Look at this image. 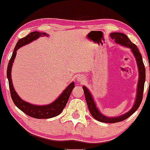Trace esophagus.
I'll return each mask as SVG.
<instances>
[{"label":"esophagus","instance_id":"obj_1","mask_svg":"<svg viewBox=\"0 0 150 150\" xmlns=\"http://www.w3.org/2000/svg\"><path fill=\"white\" fill-rule=\"evenodd\" d=\"M79 81H80L83 82V81H85V79H84V77H80Z\"/></svg>","mask_w":150,"mask_h":150}]
</instances>
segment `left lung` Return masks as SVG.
<instances>
[{"mask_svg":"<svg viewBox=\"0 0 150 150\" xmlns=\"http://www.w3.org/2000/svg\"><path fill=\"white\" fill-rule=\"evenodd\" d=\"M110 38L113 40L116 43L120 44L123 46L127 47L131 49L132 52H133L134 57H135L136 61H137V66H138L139 69V81L138 85H137V98H136L134 105L132 108L129 110V112H126L124 115L119 116V117H108L106 116L102 115L99 110H98L96 106L95 105L93 98H92L90 92L87 89L86 87L83 86L84 95H85L87 105H88V110L90 111L91 115L93 116L96 120L100 121L102 122H107V123H115V122H121V121L125 120L127 117H129L132 114H133L136 110L138 109L140 105L141 102L142 100L143 91H144V81H145V68H144V63H143L142 55L139 52L138 48L134 44L129 40L127 38V35L121 33H113L110 34Z\"/></svg>","mask_w":150,"mask_h":150,"instance_id":"1","label":"left lung"}]
</instances>
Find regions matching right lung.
I'll return each instance as SVG.
<instances>
[{
    "instance_id": "right-lung-1",
    "label": "right lung",
    "mask_w": 150,
    "mask_h": 150,
    "mask_svg": "<svg viewBox=\"0 0 150 150\" xmlns=\"http://www.w3.org/2000/svg\"><path fill=\"white\" fill-rule=\"evenodd\" d=\"M43 36H48V35L45 33L33 32L25 38L20 39L16 44V47L14 49V51H13L11 59L8 63L7 69V76L8 83H9L10 91H11V96L13 103L20 110H21L25 114L37 119L51 118V117L59 115L62 112L63 109L64 108V107L66 106L67 101L69 98L70 94L71 93L73 88H74V83L73 82L68 86V87L64 91V92H62L60 96L55 101L52 103L51 104H49L47 105H41V106L32 105V104L24 101L18 96V94L15 91L11 80V68L13 62H14V59L16 58L17 50H18V49L23 47V45L31 42L33 40H36L40 37Z\"/></svg>"
}]
</instances>
